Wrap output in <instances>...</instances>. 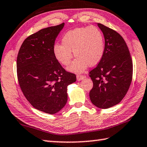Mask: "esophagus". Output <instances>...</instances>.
Here are the masks:
<instances>
[{
	"label": "esophagus",
	"mask_w": 147,
	"mask_h": 147,
	"mask_svg": "<svg viewBox=\"0 0 147 147\" xmlns=\"http://www.w3.org/2000/svg\"><path fill=\"white\" fill-rule=\"evenodd\" d=\"M84 76H80V75L77 76V80H78V81L83 80V79H84Z\"/></svg>",
	"instance_id": "1"
}]
</instances>
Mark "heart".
Wrapping results in <instances>:
<instances>
[{
  "mask_svg": "<svg viewBox=\"0 0 147 147\" xmlns=\"http://www.w3.org/2000/svg\"><path fill=\"white\" fill-rule=\"evenodd\" d=\"M62 45L53 48L55 58L64 66L71 63L74 52L77 58L68 68L74 73H82L88 65L94 66L105 53V38L98 28H78L67 32L61 39Z\"/></svg>",
  "mask_w": 147,
  "mask_h": 147,
  "instance_id": "obj_1",
  "label": "heart"
}]
</instances>
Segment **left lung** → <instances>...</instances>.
<instances>
[{"label": "left lung", "instance_id": "left-lung-1", "mask_svg": "<svg viewBox=\"0 0 147 147\" xmlns=\"http://www.w3.org/2000/svg\"><path fill=\"white\" fill-rule=\"evenodd\" d=\"M105 38V53L101 60L89 74L93 81L90 92L92 103L107 109L119 103L132 82L133 65L125 40L119 33L99 23Z\"/></svg>", "mask_w": 147, "mask_h": 147}]
</instances>
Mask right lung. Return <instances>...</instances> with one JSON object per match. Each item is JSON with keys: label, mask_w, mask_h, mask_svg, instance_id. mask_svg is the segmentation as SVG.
Wrapping results in <instances>:
<instances>
[{"label": "right lung", "mask_w": 147, "mask_h": 147, "mask_svg": "<svg viewBox=\"0 0 147 147\" xmlns=\"http://www.w3.org/2000/svg\"><path fill=\"white\" fill-rule=\"evenodd\" d=\"M64 23L40 30L22 44L17 59L18 81L23 94L37 110L55 114L65 106L68 86L75 74L65 71L53 53Z\"/></svg>", "instance_id": "obj_1"}]
</instances>
